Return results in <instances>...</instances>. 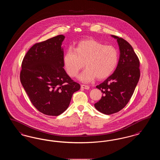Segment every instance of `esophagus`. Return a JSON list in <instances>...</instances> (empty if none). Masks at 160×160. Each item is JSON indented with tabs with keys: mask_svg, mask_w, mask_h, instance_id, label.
I'll return each mask as SVG.
<instances>
[{
	"mask_svg": "<svg viewBox=\"0 0 160 160\" xmlns=\"http://www.w3.org/2000/svg\"><path fill=\"white\" fill-rule=\"evenodd\" d=\"M81 88L88 90V89H89V86H87V85H84V84H82L81 85Z\"/></svg>",
	"mask_w": 160,
	"mask_h": 160,
	"instance_id": "esophagus-1",
	"label": "esophagus"
}]
</instances>
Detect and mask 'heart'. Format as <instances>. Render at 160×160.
<instances>
[{
  "instance_id": "b5f03b06",
  "label": "heart",
  "mask_w": 160,
  "mask_h": 160,
  "mask_svg": "<svg viewBox=\"0 0 160 160\" xmlns=\"http://www.w3.org/2000/svg\"><path fill=\"white\" fill-rule=\"evenodd\" d=\"M119 59L118 49L93 39H85L77 43L74 50L69 48L63 57L65 68L69 76L76 77L83 67L86 68L79 75L78 80L89 83L96 77L103 79L116 68Z\"/></svg>"
}]
</instances>
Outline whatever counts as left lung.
<instances>
[{
	"mask_svg": "<svg viewBox=\"0 0 160 160\" xmlns=\"http://www.w3.org/2000/svg\"><path fill=\"white\" fill-rule=\"evenodd\" d=\"M117 40L119 59L114 72L96 88L102 93L94 104L99 112L111 114L118 112L131 98L140 78V62L132 46L123 38L111 35Z\"/></svg>",
	"mask_w": 160,
	"mask_h": 160,
	"instance_id": "8db88e82",
	"label": "left lung"
}]
</instances>
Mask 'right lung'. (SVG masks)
Segmentation results:
<instances>
[{
    "mask_svg": "<svg viewBox=\"0 0 160 160\" xmlns=\"http://www.w3.org/2000/svg\"><path fill=\"white\" fill-rule=\"evenodd\" d=\"M63 35L32 46L22 65L20 81L31 102L40 112L58 116L68 107L80 89L63 68Z\"/></svg>",
    "mask_w": 160,
    "mask_h": 160,
    "instance_id": "add662e5",
    "label": "right lung"
}]
</instances>
